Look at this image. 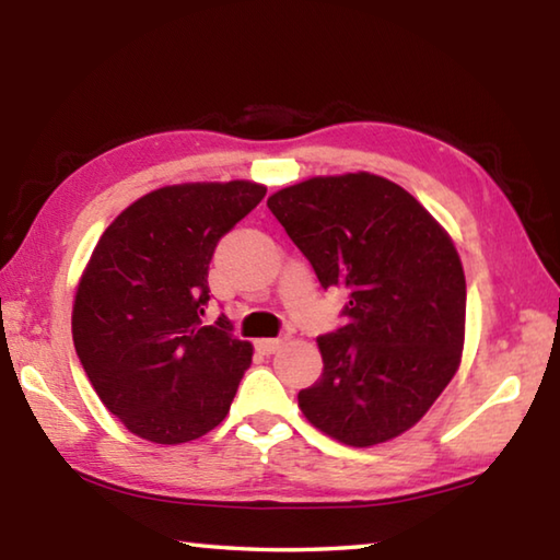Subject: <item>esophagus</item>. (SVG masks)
I'll return each mask as SVG.
<instances>
[{
    "mask_svg": "<svg viewBox=\"0 0 560 560\" xmlns=\"http://www.w3.org/2000/svg\"><path fill=\"white\" fill-rule=\"evenodd\" d=\"M281 346H283L281 338H261V340H257V350H259V353H264V355L277 353Z\"/></svg>",
    "mask_w": 560,
    "mask_h": 560,
    "instance_id": "1",
    "label": "esophagus"
}]
</instances>
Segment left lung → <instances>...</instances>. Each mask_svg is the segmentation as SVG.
Masks as SVG:
<instances>
[{"instance_id":"obj_1","label":"left lung","mask_w":560,"mask_h":560,"mask_svg":"<svg viewBox=\"0 0 560 560\" xmlns=\"http://www.w3.org/2000/svg\"><path fill=\"white\" fill-rule=\"evenodd\" d=\"M267 205L320 287L350 299L346 326L318 338L324 373L299 393L301 412L350 447L410 430L462 360L467 281L450 234L371 173L303 179Z\"/></svg>"}]
</instances>
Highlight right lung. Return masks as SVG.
<instances>
[{"label":"right lung","mask_w":560,"mask_h":560,"mask_svg":"<svg viewBox=\"0 0 560 560\" xmlns=\"http://www.w3.org/2000/svg\"><path fill=\"white\" fill-rule=\"evenodd\" d=\"M249 179L183 183L126 207L93 249L73 301V346L101 402L155 444L197 440L220 424L252 343L226 316L202 326L217 242L257 207Z\"/></svg>","instance_id":"right-lung-1"}]
</instances>
